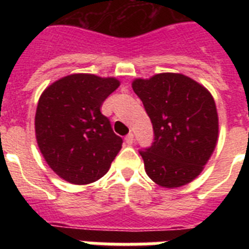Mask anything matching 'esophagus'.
I'll list each match as a JSON object with an SVG mask.
<instances>
[{
    "label": "esophagus",
    "instance_id": "1",
    "mask_svg": "<svg viewBox=\"0 0 249 249\" xmlns=\"http://www.w3.org/2000/svg\"><path fill=\"white\" fill-rule=\"evenodd\" d=\"M124 141H126L127 144H132L133 143V135H132V133H128V135L124 137Z\"/></svg>",
    "mask_w": 249,
    "mask_h": 249
}]
</instances>
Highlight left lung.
<instances>
[{
    "mask_svg": "<svg viewBox=\"0 0 249 249\" xmlns=\"http://www.w3.org/2000/svg\"><path fill=\"white\" fill-rule=\"evenodd\" d=\"M132 89L153 126L151 147L140 149L148 177L166 188L190 183L202 172L218 138L212 94L179 73L138 78Z\"/></svg>",
    "mask_w": 249,
    "mask_h": 249,
    "instance_id": "left-lung-1",
    "label": "left lung"
}]
</instances>
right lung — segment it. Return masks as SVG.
Segmentation results:
<instances>
[{
    "label": "right lung",
    "instance_id": "add662e5",
    "mask_svg": "<svg viewBox=\"0 0 249 249\" xmlns=\"http://www.w3.org/2000/svg\"><path fill=\"white\" fill-rule=\"evenodd\" d=\"M118 86L116 78L77 73L41 94L35 117L37 143L48 166L65 181L89 184L108 172L123 141L101 106Z\"/></svg>",
    "mask_w": 249,
    "mask_h": 249
}]
</instances>
